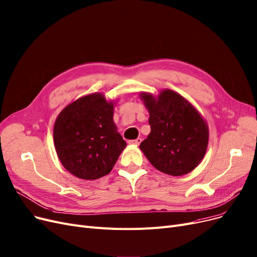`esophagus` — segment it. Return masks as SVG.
I'll use <instances>...</instances> for the list:
<instances>
[{"instance_id":"34e87169","label":"esophagus","mask_w":257,"mask_h":257,"mask_svg":"<svg viewBox=\"0 0 257 257\" xmlns=\"http://www.w3.org/2000/svg\"><path fill=\"white\" fill-rule=\"evenodd\" d=\"M141 142H142V139L138 138V139H136V140L130 141V144H132V145H137V146H139V145L141 144Z\"/></svg>"}]
</instances>
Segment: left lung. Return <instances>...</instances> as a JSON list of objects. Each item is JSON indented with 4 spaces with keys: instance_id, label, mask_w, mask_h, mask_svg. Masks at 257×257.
I'll list each match as a JSON object with an SVG mask.
<instances>
[{
    "instance_id": "obj_1",
    "label": "left lung",
    "mask_w": 257,
    "mask_h": 257,
    "mask_svg": "<svg viewBox=\"0 0 257 257\" xmlns=\"http://www.w3.org/2000/svg\"><path fill=\"white\" fill-rule=\"evenodd\" d=\"M149 111L151 132L140 148L153 167L166 174L191 172L204 159L209 129L198 111L185 97L169 89L158 97L143 92Z\"/></svg>"
}]
</instances>
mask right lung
<instances>
[{"label": "right lung", "instance_id": "add662e5", "mask_svg": "<svg viewBox=\"0 0 257 257\" xmlns=\"http://www.w3.org/2000/svg\"><path fill=\"white\" fill-rule=\"evenodd\" d=\"M53 141L65 169L82 180L107 175L126 147L113 121V102L102 93L66 106L55 119Z\"/></svg>", "mask_w": 257, "mask_h": 257}]
</instances>
